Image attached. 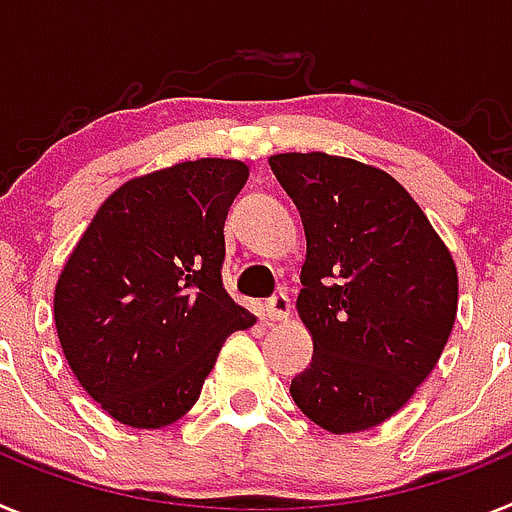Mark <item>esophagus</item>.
<instances>
[{
  "label": "esophagus",
  "mask_w": 512,
  "mask_h": 512,
  "mask_svg": "<svg viewBox=\"0 0 512 512\" xmlns=\"http://www.w3.org/2000/svg\"><path fill=\"white\" fill-rule=\"evenodd\" d=\"M264 313L272 321H287V316H290V298H287L285 292H277V295H272L264 303Z\"/></svg>",
  "instance_id": "esophagus-1"
}]
</instances>
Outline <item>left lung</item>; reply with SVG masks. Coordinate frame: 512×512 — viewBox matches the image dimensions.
<instances>
[{"label": "left lung", "instance_id": "obj_1", "mask_svg": "<svg viewBox=\"0 0 512 512\" xmlns=\"http://www.w3.org/2000/svg\"><path fill=\"white\" fill-rule=\"evenodd\" d=\"M269 165L308 240L298 313L313 362L292 378V399L323 430H370L438 365L456 321V264L383 170L326 152H285Z\"/></svg>", "mask_w": 512, "mask_h": 512}]
</instances>
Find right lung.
I'll use <instances>...</instances> for the list:
<instances>
[{"label":"right lung","mask_w":512,"mask_h":512,"mask_svg":"<svg viewBox=\"0 0 512 512\" xmlns=\"http://www.w3.org/2000/svg\"><path fill=\"white\" fill-rule=\"evenodd\" d=\"M248 168L204 157L108 196L69 256L54 321L80 386L121 425L189 412L222 342L256 318L222 285L227 209Z\"/></svg>","instance_id":"add662e5"}]
</instances>
